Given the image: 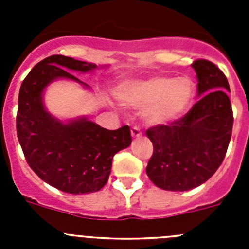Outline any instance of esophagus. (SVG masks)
<instances>
[{
    "mask_svg": "<svg viewBox=\"0 0 249 249\" xmlns=\"http://www.w3.org/2000/svg\"><path fill=\"white\" fill-rule=\"evenodd\" d=\"M131 136L132 138H140L142 136V132H141V129L138 127H133L131 129Z\"/></svg>",
    "mask_w": 249,
    "mask_h": 249,
    "instance_id": "1",
    "label": "esophagus"
}]
</instances>
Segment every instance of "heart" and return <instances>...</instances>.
Listing matches in <instances>:
<instances>
[{"label":"heart","instance_id":"heart-1","mask_svg":"<svg viewBox=\"0 0 249 249\" xmlns=\"http://www.w3.org/2000/svg\"><path fill=\"white\" fill-rule=\"evenodd\" d=\"M195 97V83L187 77L158 76L132 81L117 92L122 105L143 109V120L151 126H164L181 118Z\"/></svg>","mask_w":249,"mask_h":249}]
</instances>
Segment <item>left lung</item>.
I'll return each mask as SVG.
<instances>
[{
  "label": "left lung",
  "instance_id": "1",
  "mask_svg": "<svg viewBox=\"0 0 249 249\" xmlns=\"http://www.w3.org/2000/svg\"><path fill=\"white\" fill-rule=\"evenodd\" d=\"M192 67L198 81V102L181 120L147 131L153 155L146 173L164 191H190L210 179L223 162L232 136L227 78L206 59L196 61Z\"/></svg>",
  "mask_w": 249,
  "mask_h": 249
}]
</instances>
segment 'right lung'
<instances>
[{
    "instance_id": "add662e5",
    "label": "right lung",
    "mask_w": 249,
    "mask_h": 249,
    "mask_svg": "<svg viewBox=\"0 0 249 249\" xmlns=\"http://www.w3.org/2000/svg\"><path fill=\"white\" fill-rule=\"evenodd\" d=\"M96 63L54 54L37 63L21 85L17 137L28 166L42 181L72 195L97 192L107 183L112 160L131 144L128 126L109 131L86 116L61 120L47 111L45 92L67 80L89 89L70 71L93 72Z\"/></svg>"
}]
</instances>
